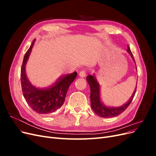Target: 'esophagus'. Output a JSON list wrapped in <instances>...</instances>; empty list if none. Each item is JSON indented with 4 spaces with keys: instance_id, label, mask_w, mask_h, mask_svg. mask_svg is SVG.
<instances>
[{
    "instance_id": "34e87169",
    "label": "esophagus",
    "mask_w": 156,
    "mask_h": 156,
    "mask_svg": "<svg viewBox=\"0 0 156 156\" xmlns=\"http://www.w3.org/2000/svg\"><path fill=\"white\" fill-rule=\"evenodd\" d=\"M85 75H86V72L85 71H81V72H80V73H79V76L80 77H85Z\"/></svg>"
}]
</instances>
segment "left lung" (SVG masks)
I'll return each mask as SVG.
<instances>
[{
	"label": "left lung",
	"mask_w": 156,
	"mask_h": 156,
	"mask_svg": "<svg viewBox=\"0 0 156 156\" xmlns=\"http://www.w3.org/2000/svg\"><path fill=\"white\" fill-rule=\"evenodd\" d=\"M127 51L128 52V53L131 55L132 59L133 60V61L135 63L133 54H132L129 46H127ZM87 81L89 84L90 88L91 107L92 108V110L94 111V112H95L96 115H98L99 116L103 117V118H112V117H115L116 116H119V115H120L121 113L123 112L130 105V103L132 101V100H133L136 92V87H135V90L133 94H132V96L130 98L129 101H127V102L125 103L124 105H122L120 107H107L103 104L102 101H101L100 87V84H99L98 81L96 80L95 75H88L87 77Z\"/></svg>",
	"instance_id": "left-lung-1"
}]
</instances>
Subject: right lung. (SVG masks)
<instances>
[{
    "instance_id": "1",
    "label": "right lung",
    "mask_w": 156,
    "mask_h": 156,
    "mask_svg": "<svg viewBox=\"0 0 156 156\" xmlns=\"http://www.w3.org/2000/svg\"><path fill=\"white\" fill-rule=\"evenodd\" d=\"M35 40L24 56L21 70V88L27 103L33 111L41 115L54 112L62 106L70 84L73 83L77 73L63 75L52 85L44 88H36L30 83L25 68L31 53Z\"/></svg>"
}]
</instances>
